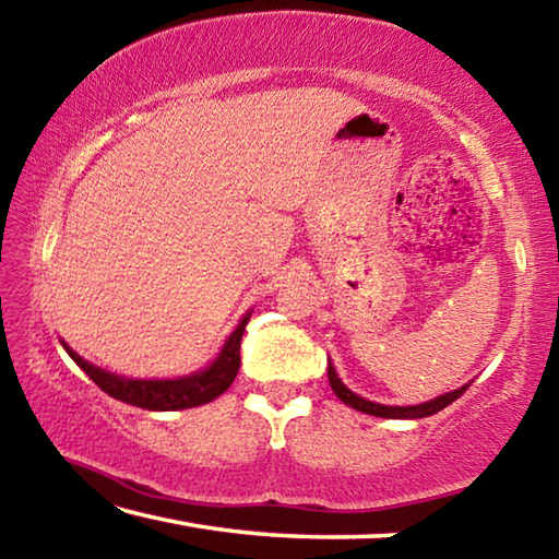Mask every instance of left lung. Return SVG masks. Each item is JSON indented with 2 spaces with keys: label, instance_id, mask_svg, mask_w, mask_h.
<instances>
[{
  "label": "left lung",
  "instance_id": "8db88e82",
  "mask_svg": "<svg viewBox=\"0 0 559 559\" xmlns=\"http://www.w3.org/2000/svg\"><path fill=\"white\" fill-rule=\"evenodd\" d=\"M328 380L330 386H333V392L337 394L340 402H345L347 406H353L357 412H365V414H372V416H382V419H421V416H431L441 412L443 406H449L453 400H459V396L468 390L466 386H461V390H453L449 394H441L437 400L431 402H424V404H414V406H384V404H377L370 400H362V396L349 392L347 386L340 380L333 362H328Z\"/></svg>",
  "mask_w": 559,
  "mask_h": 559
}]
</instances>
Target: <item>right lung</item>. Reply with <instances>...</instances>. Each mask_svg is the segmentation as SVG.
<instances>
[{
	"instance_id": "right-lung-1",
	"label": "right lung",
	"mask_w": 559,
	"mask_h": 559,
	"mask_svg": "<svg viewBox=\"0 0 559 559\" xmlns=\"http://www.w3.org/2000/svg\"><path fill=\"white\" fill-rule=\"evenodd\" d=\"M249 323V316L241 318L234 333L226 340L219 357L202 372L177 377V380H128V377L112 374L100 370V367L91 365L81 355L63 343L66 353L71 355L75 365L86 372L93 382H96L103 392L110 394L112 400H120L132 406H143V409L153 412H175V409H189V406H200L216 400V396L229 390L236 372L241 365V335Z\"/></svg>"
}]
</instances>
